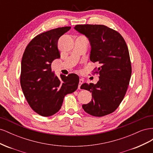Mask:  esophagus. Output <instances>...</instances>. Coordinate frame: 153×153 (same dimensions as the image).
<instances>
[{"instance_id":"34e87169","label":"esophagus","mask_w":153,"mask_h":153,"mask_svg":"<svg viewBox=\"0 0 153 153\" xmlns=\"http://www.w3.org/2000/svg\"><path fill=\"white\" fill-rule=\"evenodd\" d=\"M83 82H84V80H83L82 78H80V79H79V84H78V89H80V86L83 84Z\"/></svg>"}]
</instances>
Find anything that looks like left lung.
Masks as SVG:
<instances>
[{
	"label": "left lung",
	"mask_w": 153,
	"mask_h": 153,
	"mask_svg": "<svg viewBox=\"0 0 153 153\" xmlns=\"http://www.w3.org/2000/svg\"><path fill=\"white\" fill-rule=\"evenodd\" d=\"M75 29L89 39L90 60L100 66L96 84L87 83L80 88L92 92V100L82 108L87 114L102 117L116 110L126 94L131 75L127 45L118 32L103 25H77Z\"/></svg>",
	"instance_id": "left-lung-1"
}]
</instances>
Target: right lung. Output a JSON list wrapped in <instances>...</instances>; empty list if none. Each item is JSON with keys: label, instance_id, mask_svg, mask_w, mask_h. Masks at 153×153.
I'll list each match as a JSON object with an SVG mask.
<instances>
[{"label": "right lung", "instance_id": "right-lung-1", "mask_svg": "<svg viewBox=\"0 0 153 153\" xmlns=\"http://www.w3.org/2000/svg\"><path fill=\"white\" fill-rule=\"evenodd\" d=\"M70 29L71 27H59L36 36L23 54L20 75L23 92L31 108L44 117L57 113L64 96L78 88L77 75H61L59 79L51 68L53 61L61 57L59 39Z\"/></svg>", "mask_w": 153, "mask_h": 153}]
</instances>
